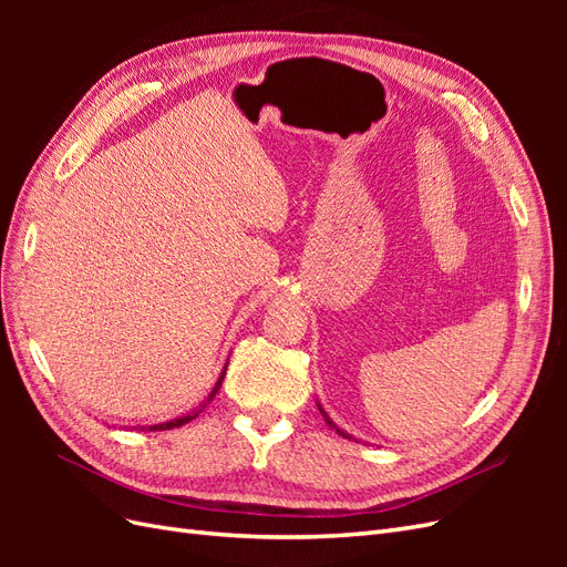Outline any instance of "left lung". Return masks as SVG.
<instances>
[{
    "instance_id": "left-lung-1",
    "label": "left lung",
    "mask_w": 567,
    "mask_h": 567,
    "mask_svg": "<svg viewBox=\"0 0 567 567\" xmlns=\"http://www.w3.org/2000/svg\"><path fill=\"white\" fill-rule=\"evenodd\" d=\"M321 414H323V409H321ZM323 419H326V423H329V425H333V423H331V419H329V416H326V414H323ZM333 427H336V425H333ZM336 431H338V427H336ZM338 433H340L342 437H348V435H346V433H342V431H338Z\"/></svg>"
}]
</instances>
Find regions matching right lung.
I'll use <instances>...</instances> for the list:
<instances>
[{
	"instance_id": "add662e5",
	"label": "right lung",
	"mask_w": 567,
	"mask_h": 567,
	"mask_svg": "<svg viewBox=\"0 0 567 567\" xmlns=\"http://www.w3.org/2000/svg\"><path fill=\"white\" fill-rule=\"evenodd\" d=\"M221 381H225V373L219 375V381H217V385H215V390H213V394L208 398V402L215 398V392L219 390V385H221ZM203 409H196V411H192V414H186V416H182V419H175V421H167V423H158V425H148V431H169V427H179V425H184V423H188V421H194L198 414H200Z\"/></svg>"
}]
</instances>
